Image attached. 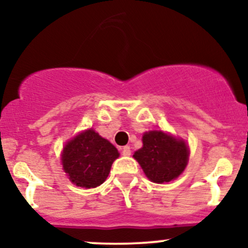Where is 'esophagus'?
I'll use <instances>...</instances> for the list:
<instances>
[{"mask_svg": "<svg viewBox=\"0 0 248 248\" xmlns=\"http://www.w3.org/2000/svg\"><path fill=\"white\" fill-rule=\"evenodd\" d=\"M121 153H122V155H124V156H130V148L128 146L122 147Z\"/></svg>", "mask_w": 248, "mask_h": 248, "instance_id": "34e87169", "label": "esophagus"}]
</instances>
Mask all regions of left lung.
I'll return each mask as SVG.
<instances>
[{"label": "left lung", "instance_id": "1", "mask_svg": "<svg viewBox=\"0 0 248 248\" xmlns=\"http://www.w3.org/2000/svg\"><path fill=\"white\" fill-rule=\"evenodd\" d=\"M143 147L134 154L144 173L154 183H167L186 169L189 150L184 141L163 132L153 130L142 138Z\"/></svg>", "mask_w": 248, "mask_h": 248}]
</instances>
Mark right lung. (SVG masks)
Segmentation results:
<instances>
[{"mask_svg":"<svg viewBox=\"0 0 248 248\" xmlns=\"http://www.w3.org/2000/svg\"><path fill=\"white\" fill-rule=\"evenodd\" d=\"M118 149L93 129L77 135L62 150V162L70 181L76 186L96 187L106 181Z\"/></svg>","mask_w":248,"mask_h":248,"instance_id":"1","label":"right lung"}]
</instances>
